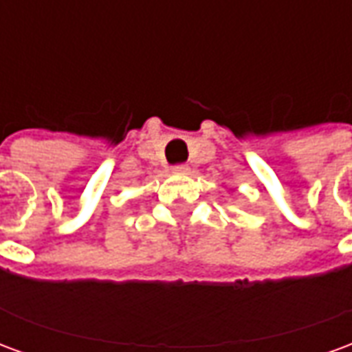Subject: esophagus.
I'll use <instances>...</instances> for the list:
<instances>
[{
    "label": "esophagus",
    "mask_w": 352,
    "mask_h": 352,
    "mask_svg": "<svg viewBox=\"0 0 352 352\" xmlns=\"http://www.w3.org/2000/svg\"><path fill=\"white\" fill-rule=\"evenodd\" d=\"M188 166H186V164H177V166H173V171H175V173H188Z\"/></svg>",
    "instance_id": "esophagus-1"
}]
</instances>
